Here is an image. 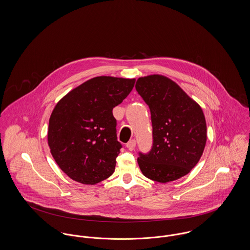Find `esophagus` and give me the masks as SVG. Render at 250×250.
<instances>
[{
    "label": "esophagus",
    "instance_id": "34e87169",
    "mask_svg": "<svg viewBox=\"0 0 250 250\" xmlns=\"http://www.w3.org/2000/svg\"><path fill=\"white\" fill-rule=\"evenodd\" d=\"M135 146H136V141H135V140H131V141H129V142L126 144L127 149L130 150V151L134 150Z\"/></svg>",
    "mask_w": 250,
    "mask_h": 250
}]
</instances>
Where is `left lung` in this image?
I'll return each instance as SVG.
<instances>
[{
	"label": "left lung",
	"mask_w": 250,
	"mask_h": 250,
	"mask_svg": "<svg viewBox=\"0 0 250 250\" xmlns=\"http://www.w3.org/2000/svg\"><path fill=\"white\" fill-rule=\"evenodd\" d=\"M135 88L149 106L153 128L150 151L139 152L142 173L161 183L189 174L199 162L207 141L201 107L162 75L140 77Z\"/></svg>",
	"instance_id": "8db88e82"
}]
</instances>
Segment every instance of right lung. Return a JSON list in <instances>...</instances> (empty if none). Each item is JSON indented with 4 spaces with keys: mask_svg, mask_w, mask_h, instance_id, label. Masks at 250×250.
Listing matches in <instances>:
<instances>
[{
    "mask_svg": "<svg viewBox=\"0 0 250 250\" xmlns=\"http://www.w3.org/2000/svg\"><path fill=\"white\" fill-rule=\"evenodd\" d=\"M135 79L98 76L71 90L49 120L48 145L59 168L83 184L111 176L122 145L112 109L130 93Z\"/></svg>",
    "mask_w": 250,
    "mask_h": 250,
    "instance_id": "1",
    "label": "right lung"
}]
</instances>
